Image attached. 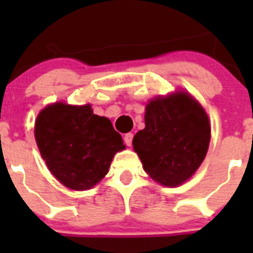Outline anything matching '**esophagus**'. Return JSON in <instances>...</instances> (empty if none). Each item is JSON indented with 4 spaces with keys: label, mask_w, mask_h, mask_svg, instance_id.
<instances>
[{
    "label": "esophagus",
    "mask_w": 253,
    "mask_h": 253,
    "mask_svg": "<svg viewBox=\"0 0 253 253\" xmlns=\"http://www.w3.org/2000/svg\"><path fill=\"white\" fill-rule=\"evenodd\" d=\"M124 143L128 147L131 146V143H133V133H126L124 135Z\"/></svg>",
    "instance_id": "obj_1"
}]
</instances>
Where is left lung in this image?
Returning <instances> with one entry per match:
<instances>
[{
  "mask_svg": "<svg viewBox=\"0 0 253 253\" xmlns=\"http://www.w3.org/2000/svg\"><path fill=\"white\" fill-rule=\"evenodd\" d=\"M144 120L146 128L133 138L143 169L161 185H181L207 156L210 142L207 113L191 96L178 92L152 100Z\"/></svg>",
  "mask_w": 253,
  "mask_h": 253,
  "instance_id": "obj_1",
  "label": "left lung"
}]
</instances>
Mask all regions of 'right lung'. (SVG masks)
Masks as SVG:
<instances>
[{
  "label": "right lung",
  "instance_id": "1",
  "mask_svg": "<svg viewBox=\"0 0 253 253\" xmlns=\"http://www.w3.org/2000/svg\"><path fill=\"white\" fill-rule=\"evenodd\" d=\"M35 140L51 173L72 190L91 189L125 149L110 120L95 115L90 105L45 107L35 122Z\"/></svg>",
  "mask_w": 253,
  "mask_h": 253
}]
</instances>
